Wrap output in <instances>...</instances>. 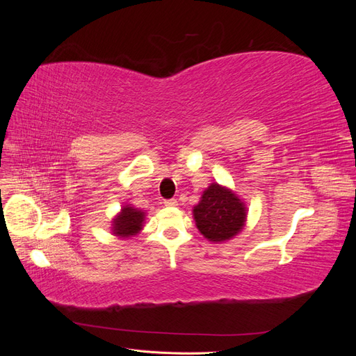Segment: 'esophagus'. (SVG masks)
I'll return each mask as SVG.
<instances>
[{
    "mask_svg": "<svg viewBox=\"0 0 356 356\" xmlns=\"http://www.w3.org/2000/svg\"><path fill=\"white\" fill-rule=\"evenodd\" d=\"M163 203H165V207H168V208H174V207H177V204H178L177 199H168Z\"/></svg>",
    "mask_w": 356,
    "mask_h": 356,
    "instance_id": "esophagus-1",
    "label": "esophagus"
}]
</instances>
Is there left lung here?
Segmentation results:
<instances>
[{
	"mask_svg": "<svg viewBox=\"0 0 356 356\" xmlns=\"http://www.w3.org/2000/svg\"><path fill=\"white\" fill-rule=\"evenodd\" d=\"M246 212L245 203L234 191L212 182L193 208V217L204 238L218 243L233 239L242 232Z\"/></svg>",
	"mask_w": 356,
	"mask_h": 356,
	"instance_id": "8db88e82",
	"label": "left lung"
}]
</instances>
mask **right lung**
<instances>
[{
  "label": "right lung",
  "instance_id": "right-lung-1",
  "mask_svg": "<svg viewBox=\"0 0 356 356\" xmlns=\"http://www.w3.org/2000/svg\"><path fill=\"white\" fill-rule=\"evenodd\" d=\"M144 220L145 212L131 204H124L122 211L113 218V234L118 238H131L143 230Z\"/></svg>",
  "mask_w": 356,
  "mask_h": 356
}]
</instances>
